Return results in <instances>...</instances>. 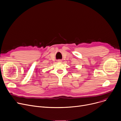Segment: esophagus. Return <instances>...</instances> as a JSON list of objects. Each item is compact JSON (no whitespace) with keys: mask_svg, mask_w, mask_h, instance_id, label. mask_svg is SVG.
Here are the masks:
<instances>
[{"mask_svg":"<svg viewBox=\"0 0 121 121\" xmlns=\"http://www.w3.org/2000/svg\"><path fill=\"white\" fill-rule=\"evenodd\" d=\"M58 62H59V63H61L62 62V60H60V59H59V60H58Z\"/></svg>","mask_w":121,"mask_h":121,"instance_id":"34e87169","label":"esophagus"}]
</instances>
